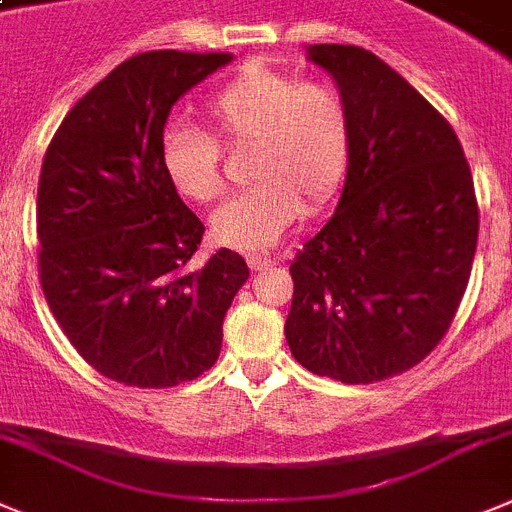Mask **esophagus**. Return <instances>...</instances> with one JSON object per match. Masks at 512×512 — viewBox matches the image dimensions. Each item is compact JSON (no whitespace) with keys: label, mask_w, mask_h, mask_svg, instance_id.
I'll list each match as a JSON object with an SVG mask.
<instances>
[{"label":"esophagus","mask_w":512,"mask_h":512,"mask_svg":"<svg viewBox=\"0 0 512 512\" xmlns=\"http://www.w3.org/2000/svg\"><path fill=\"white\" fill-rule=\"evenodd\" d=\"M246 261L251 271H264L269 269V266H274V259H271V256H261V253H251Z\"/></svg>","instance_id":"1"}]
</instances>
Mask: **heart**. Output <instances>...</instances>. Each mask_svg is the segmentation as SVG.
I'll return each instance as SVG.
<instances>
[{
  "label": "heart",
  "instance_id": "1",
  "mask_svg": "<svg viewBox=\"0 0 512 512\" xmlns=\"http://www.w3.org/2000/svg\"><path fill=\"white\" fill-rule=\"evenodd\" d=\"M205 114L225 144H253L251 177L259 180L215 210L210 228L225 246L271 248L302 205L320 210L348 175L353 111L332 83L248 65L210 96ZM159 157L180 198L208 205L223 192V149L210 131L167 126Z\"/></svg>",
  "mask_w": 512,
  "mask_h": 512
}]
</instances>
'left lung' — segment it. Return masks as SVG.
<instances>
[{
  "label": "left lung",
  "mask_w": 512,
  "mask_h": 512,
  "mask_svg": "<svg viewBox=\"0 0 512 512\" xmlns=\"http://www.w3.org/2000/svg\"><path fill=\"white\" fill-rule=\"evenodd\" d=\"M353 111L335 215L294 256L289 350L314 375L378 383L447 335L480 231L475 182L449 121L378 55L312 45Z\"/></svg>",
  "instance_id": "obj_1"
}]
</instances>
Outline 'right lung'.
I'll return each instance as SVG.
<instances>
[{
  "instance_id": "obj_1",
  "label": "right lung",
  "mask_w": 512,
  "mask_h": 512,
  "mask_svg": "<svg viewBox=\"0 0 512 512\" xmlns=\"http://www.w3.org/2000/svg\"><path fill=\"white\" fill-rule=\"evenodd\" d=\"M231 53L152 50L75 103L42 159L37 271L53 317L91 368L124 386L172 388L213 368L248 279L238 253L190 269L205 225L162 172L177 98Z\"/></svg>"
}]
</instances>
